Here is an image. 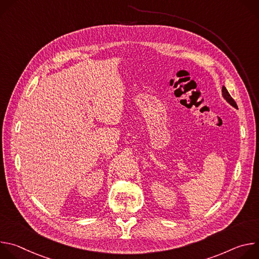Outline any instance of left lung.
<instances>
[{
    "label": "left lung",
    "instance_id": "left-lung-1",
    "mask_svg": "<svg viewBox=\"0 0 259 259\" xmlns=\"http://www.w3.org/2000/svg\"><path fill=\"white\" fill-rule=\"evenodd\" d=\"M223 96H224V98H225L231 105H233L234 107H238L236 101H235V100L233 99V97L230 95V93L228 92V90H227V88H226L225 86H223Z\"/></svg>",
    "mask_w": 259,
    "mask_h": 259
}]
</instances>
